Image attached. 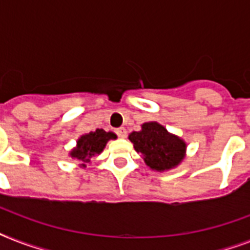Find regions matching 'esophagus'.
<instances>
[{"mask_svg":"<svg viewBox=\"0 0 250 250\" xmlns=\"http://www.w3.org/2000/svg\"><path fill=\"white\" fill-rule=\"evenodd\" d=\"M115 133H117L119 137H125V133H127V131H125V127H119V128L115 129Z\"/></svg>","mask_w":250,"mask_h":250,"instance_id":"1","label":"esophagus"}]
</instances>
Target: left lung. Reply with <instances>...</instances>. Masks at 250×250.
I'll list each match as a JSON object with an SVG mask.
<instances>
[{
  "label": "left lung",
  "instance_id": "left-lung-1",
  "mask_svg": "<svg viewBox=\"0 0 250 250\" xmlns=\"http://www.w3.org/2000/svg\"><path fill=\"white\" fill-rule=\"evenodd\" d=\"M129 140L137 152L144 156L145 164L153 170H168L184 158L186 143L167 132L164 125L157 122L144 123L141 131L129 135Z\"/></svg>",
  "mask_w": 250,
  "mask_h": 250
}]
</instances>
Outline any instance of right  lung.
<instances>
[{
  "instance_id": "obj_1",
  "label": "right lung",
  "mask_w": 250,
  "mask_h": 250,
  "mask_svg": "<svg viewBox=\"0 0 250 250\" xmlns=\"http://www.w3.org/2000/svg\"><path fill=\"white\" fill-rule=\"evenodd\" d=\"M113 132H106L105 129H96L94 132H89L82 136L78 140V146L71 152V157L78 158L82 162H88L90 157L100 154L104 150L106 143L110 139H115ZM85 166V165H83Z\"/></svg>"
}]
</instances>
